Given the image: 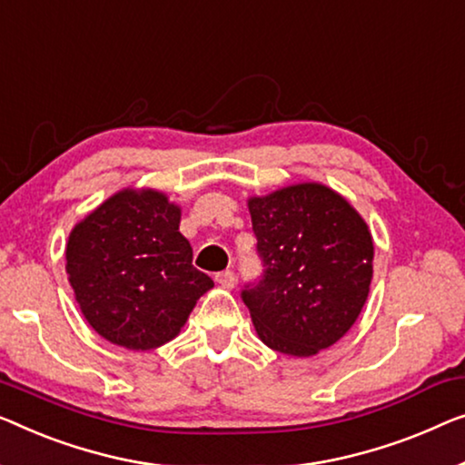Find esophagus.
<instances>
[{
  "mask_svg": "<svg viewBox=\"0 0 465 465\" xmlns=\"http://www.w3.org/2000/svg\"><path fill=\"white\" fill-rule=\"evenodd\" d=\"M214 282H217L219 286H223V288H233L235 273L232 272V269H225V272H221V273L214 275Z\"/></svg>",
  "mask_w": 465,
  "mask_h": 465,
  "instance_id": "obj_1",
  "label": "esophagus"
}]
</instances>
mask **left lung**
<instances>
[{
  "label": "left lung",
  "mask_w": 465,
  "mask_h": 465,
  "mask_svg": "<svg viewBox=\"0 0 465 465\" xmlns=\"http://www.w3.org/2000/svg\"><path fill=\"white\" fill-rule=\"evenodd\" d=\"M262 275L242 290L269 349L311 357L357 322L370 294L373 242L346 200L322 183H296L248 200Z\"/></svg>",
  "instance_id": "8db88e82"
}]
</instances>
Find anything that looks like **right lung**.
Segmentation results:
<instances>
[{
    "mask_svg": "<svg viewBox=\"0 0 465 465\" xmlns=\"http://www.w3.org/2000/svg\"><path fill=\"white\" fill-rule=\"evenodd\" d=\"M182 209L156 190H121L73 227L66 273L87 323L108 342L150 351L175 338L214 286L192 265Z\"/></svg>",
    "mask_w": 465,
    "mask_h": 465,
    "instance_id": "1",
    "label": "right lung"
}]
</instances>
